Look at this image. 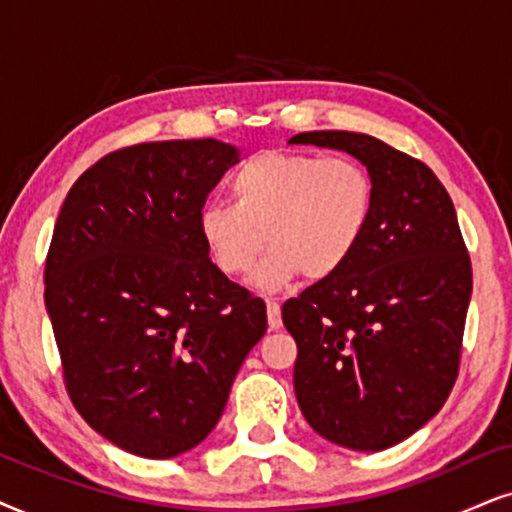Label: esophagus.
I'll return each mask as SVG.
<instances>
[{"label":"esophagus","mask_w":512,"mask_h":512,"mask_svg":"<svg viewBox=\"0 0 512 512\" xmlns=\"http://www.w3.org/2000/svg\"><path fill=\"white\" fill-rule=\"evenodd\" d=\"M267 321H269V328L271 331H278V328L283 326V319H281V304L276 300H267Z\"/></svg>","instance_id":"esophagus-1"}]
</instances>
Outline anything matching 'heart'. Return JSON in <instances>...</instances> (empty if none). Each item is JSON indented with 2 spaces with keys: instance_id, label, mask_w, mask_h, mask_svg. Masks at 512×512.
<instances>
[{
  "instance_id": "1",
  "label": "heart",
  "mask_w": 512,
  "mask_h": 512,
  "mask_svg": "<svg viewBox=\"0 0 512 512\" xmlns=\"http://www.w3.org/2000/svg\"><path fill=\"white\" fill-rule=\"evenodd\" d=\"M231 203L198 210V236L229 278L250 274L264 241L269 255L255 281L264 290L304 274L323 281L359 250L375 208V184L357 160L300 151H260L229 177Z\"/></svg>"
}]
</instances>
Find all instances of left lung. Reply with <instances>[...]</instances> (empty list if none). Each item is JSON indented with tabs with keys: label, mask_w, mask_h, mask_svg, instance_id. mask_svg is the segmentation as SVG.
Wrapping results in <instances>:
<instances>
[{
	"label": "left lung",
	"mask_w": 512,
	"mask_h": 512,
	"mask_svg": "<svg viewBox=\"0 0 512 512\" xmlns=\"http://www.w3.org/2000/svg\"><path fill=\"white\" fill-rule=\"evenodd\" d=\"M290 144L340 148L366 165L375 208L338 274L283 304L297 342L295 397L321 437L383 451L423 428L458 378L472 264L435 172L357 132H302Z\"/></svg>",
	"instance_id": "1"
}]
</instances>
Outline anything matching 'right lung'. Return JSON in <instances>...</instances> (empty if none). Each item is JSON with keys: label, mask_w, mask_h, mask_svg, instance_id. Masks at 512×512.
<instances>
[{"label": "right lung", "mask_w": 512, "mask_h": 512, "mask_svg": "<svg viewBox=\"0 0 512 512\" xmlns=\"http://www.w3.org/2000/svg\"><path fill=\"white\" fill-rule=\"evenodd\" d=\"M236 163L217 139L127 146L89 167L58 212L44 302L63 383L129 454L172 458L203 442L267 331L264 302L198 236V210Z\"/></svg>", "instance_id": "right-lung-1"}]
</instances>
